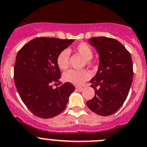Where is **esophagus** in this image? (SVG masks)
I'll use <instances>...</instances> for the list:
<instances>
[{
    "mask_svg": "<svg viewBox=\"0 0 147 147\" xmlns=\"http://www.w3.org/2000/svg\"><path fill=\"white\" fill-rule=\"evenodd\" d=\"M83 89V87H80V86H77L76 87V90L77 91H78V92H82Z\"/></svg>",
    "mask_w": 147,
    "mask_h": 147,
    "instance_id": "esophagus-1",
    "label": "esophagus"
}]
</instances>
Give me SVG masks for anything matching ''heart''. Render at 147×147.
<instances>
[{"mask_svg":"<svg viewBox=\"0 0 147 147\" xmlns=\"http://www.w3.org/2000/svg\"><path fill=\"white\" fill-rule=\"evenodd\" d=\"M75 51L78 54H80L82 57L84 58L83 63L87 65H92L93 64L92 61V56H93V50L89 45L86 42H81L77 45L75 47ZM69 51L68 49L62 50L57 55L56 58V63L59 69L62 70H65L69 67ZM89 72L85 69H70L64 74V80L65 81L71 83L74 85L81 86L85 83L86 80L89 79Z\"/></svg>","mask_w":147,"mask_h":147,"instance_id":"obj_1","label":"heart"}]
</instances>
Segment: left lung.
<instances>
[{
  "label": "left lung",
  "instance_id": "1",
  "mask_svg": "<svg viewBox=\"0 0 147 147\" xmlns=\"http://www.w3.org/2000/svg\"><path fill=\"white\" fill-rule=\"evenodd\" d=\"M100 55L97 72L91 79L95 95L86 102L92 111L100 116L116 113L127 97L133 77L129 51L118 40L98 36L89 39Z\"/></svg>",
  "mask_w": 147,
  "mask_h": 147
}]
</instances>
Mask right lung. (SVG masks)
Here are the masks:
<instances>
[{
	"label": "right lung",
	"instance_id": "obj_1",
	"mask_svg": "<svg viewBox=\"0 0 147 147\" xmlns=\"http://www.w3.org/2000/svg\"><path fill=\"white\" fill-rule=\"evenodd\" d=\"M73 42L37 37L18 51L14 68V83L22 101L38 117L52 118L61 113L75 91V86L69 82L53 88V83L61 78L56 63L58 54Z\"/></svg>",
	"mask_w": 147,
	"mask_h": 147
}]
</instances>
